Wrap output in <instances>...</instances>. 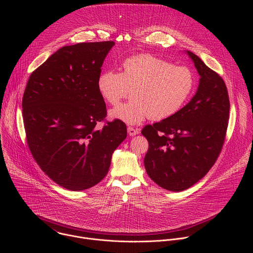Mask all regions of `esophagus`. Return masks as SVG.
Here are the masks:
<instances>
[{"label": "esophagus", "mask_w": 253, "mask_h": 253, "mask_svg": "<svg viewBox=\"0 0 253 253\" xmlns=\"http://www.w3.org/2000/svg\"><path fill=\"white\" fill-rule=\"evenodd\" d=\"M128 134L130 135V136H136L137 134H139V130L138 129H135V128H133V127H128Z\"/></svg>", "instance_id": "obj_1"}]
</instances>
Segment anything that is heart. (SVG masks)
<instances>
[{
    "instance_id": "obj_1",
    "label": "heart",
    "mask_w": 253,
    "mask_h": 253,
    "mask_svg": "<svg viewBox=\"0 0 253 253\" xmlns=\"http://www.w3.org/2000/svg\"><path fill=\"white\" fill-rule=\"evenodd\" d=\"M195 75L185 66L143 54L122 62V72L103 71L97 79L100 96L110 105H116L129 88L132 100L119 104L109 117L129 125H137L148 117L162 120L175 115L191 97Z\"/></svg>"
}]
</instances>
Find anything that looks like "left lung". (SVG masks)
I'll return each mask as SVG.
<instances>
[{
	"label": "left lung",
	"mask_w": 253,
	"mask_h": 253,
	"mask_svg": "<svg viewBox=\"0 0 253 253\" xmlns=\"http://www.w3.org/2000/svg\"><path fill=\"white\" fill-rule=\"evenodd\" d=\"M186 54L200 76L193 98L175 115L142 130L149 143L146 172L160 187L183 191L206 175L222 149L229 119L223 79L192 52Z\"/></svg>",
	"instance_id": "8db88e82"
}]
</instances>
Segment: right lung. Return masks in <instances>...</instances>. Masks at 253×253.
<instances>
[{
    "label": "right lung",
    "mask_w": 253,
    "mask_h": 253,
    "mask_svg": "<svg viewBox=\"0 0 253 253\" xmlns=\"http://www.w3.org/2000/svg\"><path fill=\"white\" fill-rule=\"evenodd\" d=\"M114 45L107 41L59 49L33 72L24 92L31 153L54 182L72 191L99 183L127 136L125 123L118 120L96 128L107 113L97 79Z\"/></svg>",
    "instance_id": "obj_1"
}]
</instances>
